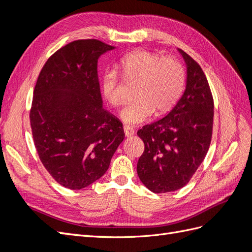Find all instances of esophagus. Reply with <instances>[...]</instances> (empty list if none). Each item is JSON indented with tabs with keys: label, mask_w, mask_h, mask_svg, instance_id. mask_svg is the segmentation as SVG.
I'll return each mask as SVG.
<instances>
[{
	"label": "esophagus",
	"mask_w": 252,
	"mask_h": 252,
	"mask_svg": "<svg viewBox=\"0 0 252 252\" xmlns=\"http://www.w3.org/2000/svg\"><path fill=\"white\" fill-rule=\"evenodd\" d=\"M124 130H125V134L126 137H130V136H133L134 133H135V131H134V128L130 126H124Z\"/></svg>",
	"instance_id": "34e87169"
}]
</instances>
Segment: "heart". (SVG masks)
<instances>
[{"mask_svg":"<svg viewBox=\"0 0 252 252\" xmlns=\"http://www.w3.org/2000/svg\"><path fill=\"white\" fill-rule=\"evenodd\" d=\"M119 67L126 80L136 83L133 90L135 99L120 112L121 120L127 125L142 124L155 110L157 115L167 113L184 91L185 69L175 58L138 50L122 58ZM101 88L110 105L117 107L124 103L118 76L113 69L103 74Z\"/></svg>","mask_w":252,"mask_h":252,"instance_id":"heart-1","label":"heart"}]
</instances>
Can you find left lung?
<instances>
[{
	"instance_id": "1",
	"label": "left lung",
	"mask_w": 252,
	"mask_h": 252,
	"mask_svg": "<svg viewBox=\"0 0 252 252\" xmlns=\"http://www.w3.org/2000/svg\"><path fill=\"white\" fill-rule=\"evenodd\" d=\"M186 89L162 119L144 126L137 135L145 144L137 162L140 181L155 193L183 188L205 158L213 135L214 99L201 66L187 55Z\"/></svg>"
}]
</instances>
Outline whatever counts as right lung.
Instances as JSON below:
<instances>
[{
    "mask_svg": "<svg viewBox=\"0 0 252 252\" xmlns=\"http://www.w3.org/2000/svg\"><path fill=\"white\" fill-rule=\"evenodd\" d=\"M114 46L79 39L52 55L36 81L30 122L39 159L57 183L80 190L106 173L125 138L103 108L97 60Z\"/></svg>",
    "mask_w": 252,
    "mask_h": 252,
    "instance_id": "obj_1",
    "label": "right lung"
}]
</instances>
